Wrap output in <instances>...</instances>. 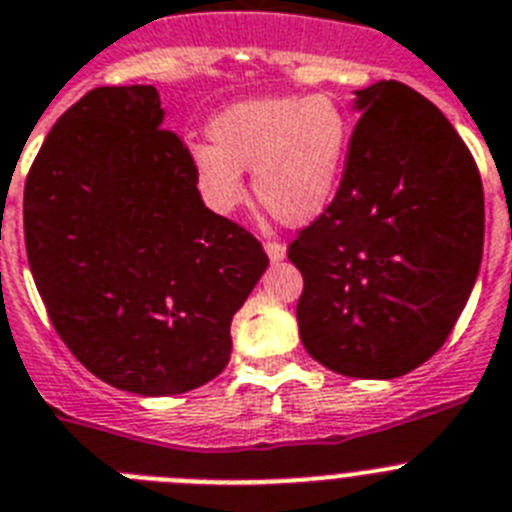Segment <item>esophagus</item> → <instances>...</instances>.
<instances>
[{
  "label": "esophagus",
  "mask_w": 512,
  "mask_h": 512,
  "mask_svg": "<svg viewBox=\"0 0 512 512\" xmlns=\"http://www.w3.org/2000/svg\"><path fill=\"white\" fill-rule=\"evenodd\" d=\"M265 252H268L270 262H281L286 257V247L281 242H265Z\"/></svg>",
  "instance_id": "esophagus-1"
}]
</instances>
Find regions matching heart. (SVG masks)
<instances>
[{
    "label": "heart",
    "instance_id": "obj_1",
    "mask_svg": "<svg viewBox=\"0 0 512 512\" xmlns=\"http://www.w3.org/2000/svg\"><path fill=\"white\" fill-rule=\"evenodd\" d=\"M208 139L211 146L193 151V175L213 211L244 201L239 172L252 170L260 206L278 224L301 226L332 201L350 131L330 97H260L216 115Z\"/></svg>",
    "mask_w": 512,
    "mask_h": 512
}]
</instances>
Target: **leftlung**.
I'll return each mask as SVG.
<instances>
[{"mask_svg": "<svg viewBox=\"0 0 512 512\" xmlns=\"http://www.w3.org/2000/svg\"><path fill=\"white\" fill-rule=\"evenodd\" d=\"M361 121L335 198L288 244L306 353L397 379L441 350L484 247L482 177L446 115L402 82L355 92Z\"/></svg>", "mask_w": 512, "mask_h": 512, "instance_id": "1", "label": "left lung"}]
</instances>
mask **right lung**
<instances>
[{"mask_svg": "<svg viewBox=\"0 0 512 512\" xmlns=\"http://www.w3.org/2000/svg\"><path fill=\"white\" fill-rule=\"evenodd\" d=\"M157 87H97L59 118L25 180V250L51 324L115 389L170 397L216 379L231 317L268 268L203 206Z\"/></svg>", "mask_w": 512, "mask_h": 512, "instance_id": "add662e5", "label": "right lung"}]
</instances>
